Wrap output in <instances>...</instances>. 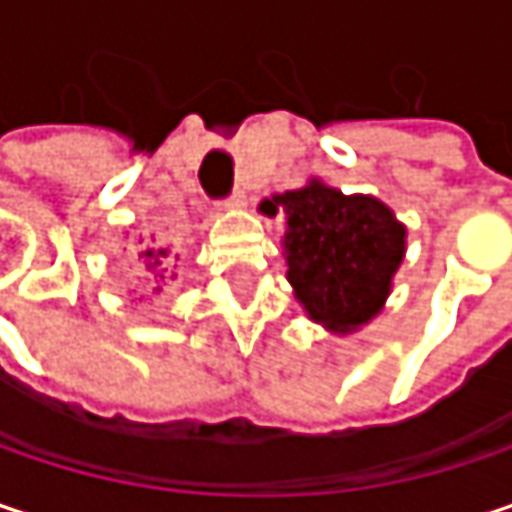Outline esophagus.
Returning a JSON list of instances; mask_svg holds the SVG:
<instances>
[{
    "label": "esophagus",
    "instance_id": "obj_1",
    "mask_svg": "<svg viewBox=\"0 0 512 512\" xmlns=\"http://www.w3.org/2000/svg\"><path fill=\"white\" fill-rule=\"evenodd\" d=\"M222 207H234V210H237V207H246V192L237 189L234 195H228V198L222 201Z\"/></svg>",
    "mask_w": 512,
    "mask_h": 512
}]
</instances>
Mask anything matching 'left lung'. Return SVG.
<instances>
[{"instance_id": "obj_1", "label": "left lung", "mask_w": 512, "mask_h": 512, "mask_svg": "<svg viewBox=\"0 0 512 512\" xmlns=\"http://www.w3.org/2000/svg\"><path fill=\"white\" fill-rule=\"evenodd\" d=\"M287 216V281L305 314L332 332L370 323L406 255V228L373 195H344L320 180L260 201Z\"/></svg>"}]
</instances>
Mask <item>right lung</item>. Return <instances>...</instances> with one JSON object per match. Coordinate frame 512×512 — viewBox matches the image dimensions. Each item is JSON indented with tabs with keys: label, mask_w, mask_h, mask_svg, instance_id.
<instances>
[{
	"label": "right lung",
	"mask_w": 512,
	"mask_h": 512,
	"mask_svg": "<svg viewBox=\"0 0 512 512\" xmlns=\"http://www.w3.org/2000/svg\"><path fill=\"white\" fill-rule=\"evenodd\" d=\"M165 255H168L165 249H145V252H142L139 257H145V266H148V269H156V266L162 263V257ZM159 278H162V275H159Z\"/></svg>",
	"instance_id": "add662e5"
}]
</instances>
